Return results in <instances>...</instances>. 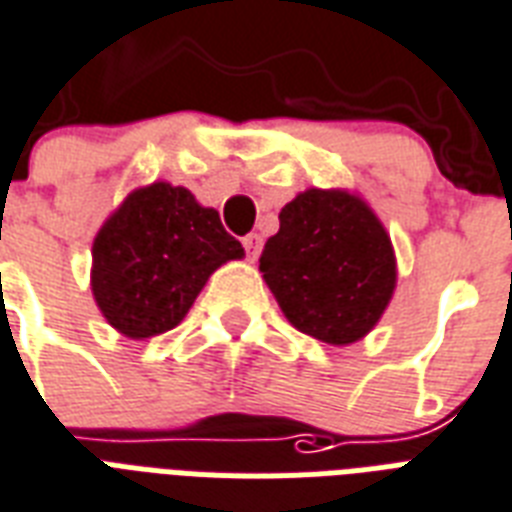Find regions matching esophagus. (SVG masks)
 Returning <instances> with one entry per match:
<instances>
[{
    "mask_svg": "<svg viewBox=\"0 0 512 512\" xmlns=\"http://www.w3.org/2000/svg\"><path fill=\"white\" fill-rule=\"evenodd\" d=\"M243 245H245V253H248V259H256L261 251V237L256 235V232H251V235L243 240Z\"/></svg>",
    "mask_w": 512,
    "mask_h": 512,
    "instance_id": "obj_1",
    "label": "esophagus"
}]
</instances>
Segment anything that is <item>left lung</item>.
I'll return each mask as SVG.
<instances>
[{
	"label": "left lung",
	"instance_id": "8db88e82",
	"mask_svg": "<svg viewBox=\"0 0 512 512\" xmlns=\"http://www.w3.org/2000/svg\"><path fill=\"white\" fill-rule=\"evenodd\" d=\"M264 283L301 334L347 347L387 310L398 261L371 205L347 189H304L280 211L259 259Z\"/></svg>",
	"mask_w": 512,
	"mask_h": 512
}]
</instances>
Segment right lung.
<instances>
[{
	"label": "right lung",
	"instance_id": "obj_1",
	"mask_svg": "<svg viewBox=\"0 0 512 512\" xmlns=\"http://www.w3.org/2000/svg\"><path fill=\"white\" fill-rule=\"evenodd\" d=\"M219 211L168 181L138 186L93 240L90 288L106 323L144 342L176 328L208 277L243 259Z\"/></svg>",
	"mask_w": 512,
	"mask_h": 512
}]
</instances>
